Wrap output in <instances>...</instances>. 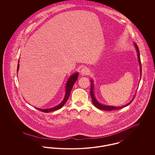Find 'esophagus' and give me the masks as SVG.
<instances>
[{
    "label": "esophagus",
    "mask_w": 155,
    "mask_h": 155,
    "mask_svg": "<svg viewBox=\"0 0 155 155\" xmlns=\"http://www.w3.org/2000/svg\"><path fill=\"white\" fill-rule=\"evenodd\" d=\"M89 73V69L87 67H84L81 69V71H80V73H81L82 75H88Z\"/></svg>",
    "instance_id": "34e87169"
}]
</instances>
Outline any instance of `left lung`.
<instances>
[{
  "instance_id": "obj_1",
  "label": "left lung",
  "mask_w": 155,
  "mask_h": 155,
  "mask_svg": "<svg viewBox=\"0 0 155 155\" xmlns=\"http://www.w3.org/2000/svg\"><path fill=\"white\" fill-rule=\"evenodd\" d=\"M134 46L136 48L137 50V55H138V61L140 63V77H141V74H142V67H141V62H140V51H139V49L138 47L137 46V45L135 43H134ZM91 90H90V94H91V96L92 98V103L95 105V106L96 107L97 109L102 110H107V111H111L113 110H117V109H120L121 108H123L124 107H126L127 106L129 105L130 103L132 102L134 97H133V100L128 103L127 104H125L124 106H120V107H117V106H109V105H106V104H102L101 103H99L95 96L94 95V82L93 80H91Z\"/></svg>"
}]
</instances>
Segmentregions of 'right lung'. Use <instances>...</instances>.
Returning <instances> with one entry per match:
<instances>
[{"label": "right lung", "mask_w": 155, "mask_h": 155, "mask_svg": "<svg viewBox=\"0 0 155 155\" xmlns=\"http://www.w3.org/2000/svg\"><path fill=\"white\" fill-rule=\"evenodd\" d=\"M18 64L17 65V73H18V70L19 68V60H18ZM78 73H75L74 74H72L68 79L67 82L66 83V94H65V96L64 97L63 100V101L58 104V106L53 107L52 108H50V109H39V108H37L38 110L43 111L45 113H49L51 111H53L56 110H59L60 109H61L64 104L66 103L67 101L68 100L71 91L72 89V88L74 85V83L75 82V81H77V78H78Z\"/></svg>", "instance_id": "1"}]
</instances>
